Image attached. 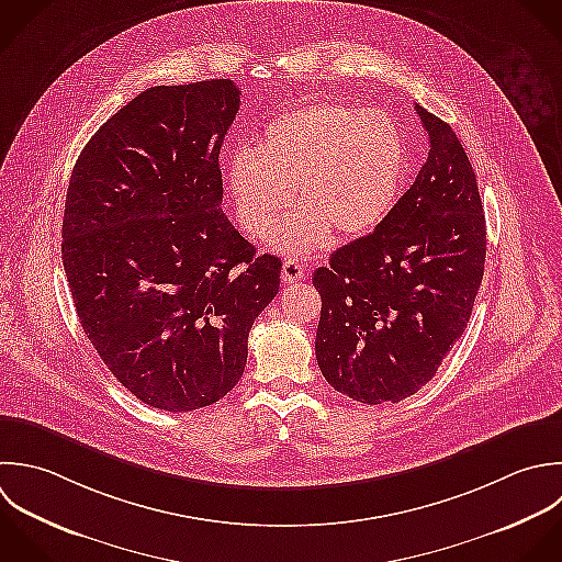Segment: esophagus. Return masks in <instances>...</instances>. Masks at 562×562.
Returning <instances> with one entry per match:
<instances>
[{
    "mask_svg": "<svg viewBox=\"0 0 562 562\" xmlns=\"http://www.w3.org/2000/svg\"><path fill=\"white\" fill-rule=\"evenodd\" d=\"M306 278V269L302 262L297 260H284L282 265V282L284 284H293L297 280H304Z\"/></svg>",
    "mask_w": 562,
    "mask_h": 562,
    "instance_id": "obj_1",
    "label": "esophagus"
}]
</instances>
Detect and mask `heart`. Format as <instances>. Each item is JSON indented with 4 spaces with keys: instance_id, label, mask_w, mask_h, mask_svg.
Wrapping results in <instances>:
<instances>
[{
    "instance_id": "obj_1",
    "label": "heart",
    "mask_w": 562,
    "mask_h": 562,
    "mask_svg": "<svg viewBox=\"0 0 562 562\" xmlns=\"http://www.w3.org/2000/svg\"><path fill=\"white\" fill-rule=\"evenodd\" d=\"M407 166L405 139L381 109L306 102L265 126L258 148L227 161V186L243 229L289 256L326 247L333 229L361 236L392 210Z\"/></svg>"
}]
</instances>
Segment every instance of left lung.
Returning a JSON list of instances; mask_svg holds the SVG:
<instances>
[{"label":"left lung","instance_id":"1","mask_svg":"<svg viewBox=\"0 0 562 562\" xmlns=\"http://www.w3.org/2000/svg\"><path fill=\"white\" fill-rule=\"evenodd\" d=\"M429 157L363 238L337 249L322 295L315 355L341 394L381 405L427 385L467 330L486 262L477 177L453 128L420 104Z\"/></svg>","mask_w":562,"mask_h":562}]
</instances>
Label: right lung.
<instances>
[{"label":"right lung","instance_id":"right-lung-1","mask_svg":"<svg viewBox=\"0 0 562 562\" xmlns=\"http://www.w3.org/2000/svg\"><path fill=\"white\" fill-rule=\"evenodd\" d=\"M240 106L227 78L159 85L82 148L63 214V267L80 326L142 403L192 412L243 376L247 337L280 289L223 214L218 153Z\"/></svg>","mask_w":562,"mask_h":562}]
</instances>
